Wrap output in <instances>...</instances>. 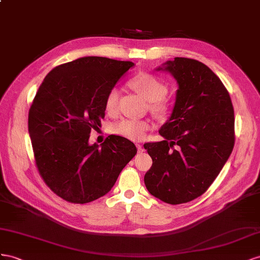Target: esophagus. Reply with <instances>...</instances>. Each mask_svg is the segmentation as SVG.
Wrapping results in <instances>:
<instances>
[{
	"mask_svg": "<svg viewBox=\"0 0 260 260\" xmlns=\"http://www.w3.org/2000/svg\"><path fill=\"white\" fill-rule=\"evenodd\" d=\"M137 146V150H138V152L139 153H142V152H144L145 151V148H144V146L143 145H136Z\"/></svg>",
	"mask_w": 260,
	"mask_h": 260,
	"instance_id": "1",
	"label": "esophagus"
}]
</instances>
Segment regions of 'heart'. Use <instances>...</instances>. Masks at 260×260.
Segmentation results:
<instances>
[{
	"mask_svg": "<svg viewBox=\"0 0 260 260\" xmlns=\"http://www.w3.org/2000/svg\"><path fill=\"white\" fill-rule=\"evenodd\" d=\"M129 85L145 100L151 102L150 109L152 112L160 116L166 115L169 112L170 103L165 98L168 88L152 74H138L129 80ZM118 98H120V90L117 88H112L108 92L105 101V108L108 113L112 114L116 112ZM148 129H149V123L143 120H134V118H124L113 125V132L115 134L132 140L143 139Z\"/></svg>",
	"mask_w": 260,
	"mask_h": 260,
	"instance_id": "1",
	"label": "heart"
}]
</instances>
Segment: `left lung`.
Here are the masks:
<instances>
[{
  "instance_id": "obj_1",
  "label": "left lung",
  "mask_w": 260,
  "mask_h": 260,
  "mask_svg": "<svg viewBox=\"0 0 260 260\" xmlns=\"http://www.w3.org/2000/svg\"><path fill=\"white\" fill-rule=\"evenodd\" d=\"M177 86L171 116L161 126L165 140L144 145L152 159L145 185L171 205L202 196L216 180L234 147V110L220 78L204 63L187 57L167 61Z\"/></svg>"
}]
</instances>
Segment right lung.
Here are the masks:
<instances>
[{"mask_svg": "<svg viewBox=\"0 0 260 260\" xmlns=\"http://www.w3.org/2000/svg\"><path fill=\"white\" fill-rule=\"evenodd\" d=\"M133 62L85 56L56 66L43 79L28 115L38 171L66 202L86 204L111 190L136 146L122 136L89 145L105 117L108 92Z\"/></svg>", "mask_w": 260, "mask_h": 260, "instance_id": "1", "label": "right lung"}]
</instances>
